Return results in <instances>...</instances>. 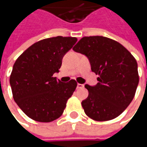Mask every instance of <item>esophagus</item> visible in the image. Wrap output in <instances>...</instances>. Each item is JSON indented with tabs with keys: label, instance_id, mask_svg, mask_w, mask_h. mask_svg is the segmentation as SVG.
<instances>
[{
	"label": "esophagus",
	"instance_id": "1",
	"mask_svg": "<svg viewBox=\"0 0 147 147\" xmlns=\"http://www.w3.org/2000/svg\"><path fill=\"white\" fill-rule=\"evenodd\" d=\"M84 88V85H83V84L78 83V85H77V88Z\"/></svg>",
	"mask_w": 147,
	"mask_h": 147
}]
</instances>
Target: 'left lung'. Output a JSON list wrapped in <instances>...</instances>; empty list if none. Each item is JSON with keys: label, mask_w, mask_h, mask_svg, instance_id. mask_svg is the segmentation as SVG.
I'll return each instance as SVG.
<instances>
[{"label": "left lung", "mask_w": 147, "mask_h": 147, "mask_svg": "<svg viewBox=\"0 0 147 147\" xmlns=\"http://www.w3.org/2000/svg\"><path fill=\"white\" fill-rule=\"evenodd\" d=\"M73 50L85 55L92 71L98 75L94 87L85 85L88 98L82 101L87 115L108 121L120 115L136 93L139 82L138 63L119 42L102 36L84 37Z\"/></svg>", "instance_id": "8db88e82"}]
</instances>
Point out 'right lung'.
<instances>
[{
	"label": "right lung",
	"mask_w": 147,
	"mask_h": 147,
	"mask_svg": "<svg viewBox=\"0 0 147 147\" xmlns=\"http://www.w3.org/2000/svg\"><path fill=\"white\" fill-rule=\"evenodd\" d=\"M78 41L76 37H50L32 44L16 59L9 77L13 98L26 115L49 123L62 115L67 100L77 88L71 79L54 78L62 59Z\"/></svg>",
	"instance_id": "right-lung-1"
}]
</instances>
